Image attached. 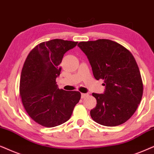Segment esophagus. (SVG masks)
I'll list each match as a JSON object with an SVG mask.
<instances>
[{"label": "esophagus", "mask_w": 154, "mask_h": 154, "mask_svg": "<svg viewBox=\"0 0 154 154\" xmlns=\"http://www.w3.org/2000/svg\"><path fill=\"white\" fill-rule=\"evenodd\" d=\"M87 96H88L87 94H84V93L81 94V98H85V97H87Z\"/></svg>", "instance_id": "1"}]
</instances>
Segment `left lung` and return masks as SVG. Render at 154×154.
<instances>
[{
	"label": "left lung",
	"instance_id": "8db88e82",
	"mask_svg": "<svg viewBox=\"0 0 154 154\" xmlns=\"http://www.w3.org/2000/svg\"><path fill=\"white\" fill-rule=\"evenodd\" d=\"M96 79L104 80L103 94H92L96 99L91 118L104 126L120 125L136 111L143 94V83L130 51L109 39L79 42Z\"/></svg>",
	"mask_w": 154,
	"mask_h": 154
}]
</instances>
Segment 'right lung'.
<instances>
[{"label": "right lung", "mask_w": 154, "mask_h": 154, "mask_svg": "<svg viewBox=\"0 0 154 154\" xmlns=\"http://www.w3.org/2000/svg\"><path fill=\"white\" fill-rule=\"evenodd\" d=\"M77 43L58 38L42 42L24 63L20 83L22 104L30 118L46 128L67 122L80 100L79 91L59 89L56 82L63 56Z\"/></svg>", "instance_id": "1"}]
</instances>
